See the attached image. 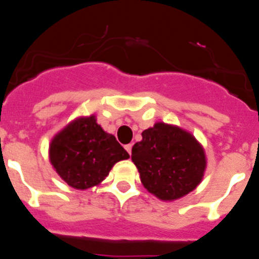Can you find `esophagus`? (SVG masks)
Segmentation results:
<instances>
[{"label": "esophagus", "mask_w": 259, "mask_h": 259, "mask_svg": "<svg viewBox=\"0 0 259 259\" xmlns=\"http://www.w3.org/2000/svg\"><path fill=\"white\" fill-rule=\"evenodd\" d=\"M124 148H126L127 152H128L131 155V152H132V143H128V145H126V146H124Z\"/></svg>", "instance_id": "esophagus-1"}]
</instances>
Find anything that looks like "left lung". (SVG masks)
Segmentation results:
<instances>
[{
	"label": "left lung",
	"mask_w": 259,
	"mask_h": 259,
	"mask_svg": "<svg viewBox=\"0 0 259 259\" xmlns=\"http://www.w3.org/2000/svg\"><path fill=\"white\" fill-rule=\"evenodd\" d=\"M132 161L143 186L161 200H175L193 191L205 170L198 141L184 130L156 123L132 147Z\"/></svg>",
	"instance_id": "8db88e82"
}]
</instances>
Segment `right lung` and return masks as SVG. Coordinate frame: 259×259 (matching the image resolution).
<instances>
[{
	"instance_id": "add662e5",
	"label": "right lung",
	"mask_w": 259,
	"mask_h": 259,
	"mask_svg": "<svg viewBox=\"0 0 259 259\" xmlns=\"http://www.w3.org/2000/svg\"><path fill=\"white\" fill-rule=\"evenodd\" d=\"M130 155L116 137L98 126L94 116L69 124L54 137L50 161L56 172L75 189L98 185L116 162Z\"/></svg>"
}]
</instances>
